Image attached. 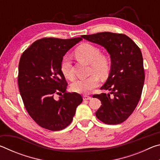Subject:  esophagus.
<instances>
[{"label":"esophagus","instance_id":"1","mask_svg":"<svg viewBox=\"0 0 160 160\" xmlns=\"http://www.w3.org/2000/svg\"><path fill=\"white\" fill-rule=\"evenodd\" d=\"M91 99H92V97L90 96H87V95L83 96V100H90Z\"/></svg>","mask_w":160,"mask_h":160}]
</instances>
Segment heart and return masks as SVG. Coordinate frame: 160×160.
<instances>
[{
  "instance_id": "heart-1",
  "label": "heart",
  "mask_w": 160,
  "mask_h": 160,
  "mask_svg": "<svg viewBox=\"0 0 160 160\" xmlns=\"http://www.w3.org/2000/svg\"><path fill=\"white\" fill-rule=\"evenodd\" d=\"M75 55L78 58L90 63L92 74L89 77L79 78L72 84V90L75 92L80 94H88L97 87L99 84V78L107 76L109 69V62L107 57L100 55V51L97 47L90 44H83L75 51ZM61 70L68 79L72 80L74 73L69 56H63L61 61ZM97 74L96 75V74Z\"/></svg>"
}]
</instances>
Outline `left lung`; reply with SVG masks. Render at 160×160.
Masks as SVG:
<instances>
[{
	"label": "left lung",
	"instance_id": "left-lung-1",
	"mask_svg": "<svg viewBox=\"0 0 160 160\" xmlns=\"http://www.w3.org/2000/svg\"><path fill=\"white\" fill-rule=\"evenodd\" d=\"M81 37L102 46L110 55L109 77L100 88L109 92L93 96L102 102L97 118L107 124L122 123L133 112L141 97L145 81L141 51L123 34L105 32Z\"/></svg>",
	"mask_w": 160,
	"mask_h": 160
}]
</instances>
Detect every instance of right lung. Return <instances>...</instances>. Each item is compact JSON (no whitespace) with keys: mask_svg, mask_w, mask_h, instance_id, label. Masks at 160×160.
<instances>
[{"mask_svg":"<svg viewBox=\"0 0 160 160\" xmlns=\"http://www.w3.org/2000/svg\"><path fill=\"white\" fill-rule=\"evenodd\" d=\"M82 40L43 38L22 54L18 66V86L26 110L38 125L60 131L71 123L82 97L66 92L67 82L61 70L65 54ZM56 94L60 95L55 99Z\"/></svg>","mask_w":160,"mask_h":160,"instance_id":"1","label":"right lung"}]
</instances>
